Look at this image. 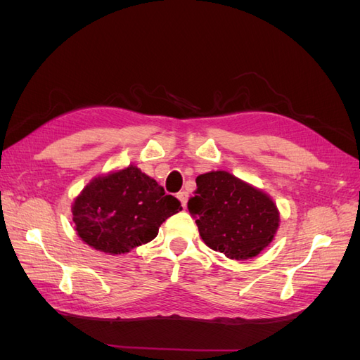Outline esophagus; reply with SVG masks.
<instances>
[{
	"label": "esophagus",
	"instance_id": "34e87169",
	"mask_svg": "<svg viewBox=\"0 0 360 360\" xmlns=\"http://www.w3.org/2000/svg\"><path fill=\"white\" fill-rule=\"evenodd\" d=\"M177 198H179V201L181 202V205H183V207H186V204H188V198H189V193H188L186 191H180V192L177 193Z\"/></svg>",
	"mask_w": 360,
	"mask_h": 360
}]
</instances>
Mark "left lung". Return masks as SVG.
<instances>
[{"label": "left lung", "mask_w": 360, "mask_h": 360, "mask_svg": "<svg viewBox=\"0 0 360 360\" xmlns=\"http://www.w3.org/2000/svg\"><path fill=\"white\" fill-rule=\"evenodd\" d=\"M188 202L204 243L231 259H249L267 248L279 228V210L267 193L226 171L197 177Z\"/></svg>", "instance_id": "left-lung-1"}]
</instances>
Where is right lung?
<instances>
[{
    "mask_svg": "<svg viewBox=\"0 0 360 360\" xmlns=\"http://www.w3.org/2000/svg\"><path fill=\"white\" fill-rule=\"evenodd\" d=\"M180 210V201L135 165L94 177L72 205L81 240L111 255L151 242Z\"/></svg>",
    "mask_w": 360,
    "mask_h": 360,
    "instance_id": "add662e5",
    "label": "right lung"
}]
</instances>
